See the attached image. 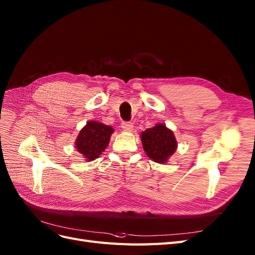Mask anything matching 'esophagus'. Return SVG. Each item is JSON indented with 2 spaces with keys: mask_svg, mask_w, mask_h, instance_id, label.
<instances>
[{
  "mask_svg": "<svg viewBox=\"0 0 255 255\" xmlns=\"http://www.w3.org/2000/svg\"><path fill=\"white\" fill-rule=\"evenodd\" d=\"M121 128L125 131H131L133 130L134 126H133V124H130V122H124V124L121 125Z\"/></svg>",
  "mask_w": 255,
  "mask_h": 255,
  "instance_id": "34e87169",
  "label": "esophagus"
}]
</instances>
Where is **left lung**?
<instances>
[{
    "label": "left lung",
    "mask_w": 255,
    "mask_h": 255,
    "mask_svg": "<svg viewBox=\"0 0 255 255\" xmlns=\"http://www.w3.org/2000/svg\"><path fill=\"white\" fill-rule=\"evenodd\" d=\"M140 138L146 156L157 163L168 162L177 150V140L173 130L164 124L158 122L153 128H146Z\"/></svg>",
    "instance_id": "obj_1"
}]
</instances>
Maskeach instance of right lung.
Returning a JSON list of instances; mask_svg holds the SVG:
<instances>
[{
	"label": "right lung",
	"instance_id": "add662e5",
	"mask_svg": "<svg viewBox=\"0 0 255 255\" xmlns=\"http://www.w3.org/2000/svg\"><path fill=\"white\" fill-rule=\"evenodd\" d=\"M114 128L102 122L91 120L79 131L75 140V146L86 161L98 158L110 143Z\"/></svg>",
	"mask_w": 255,
	"mask_h": 255
}]
</instances>
